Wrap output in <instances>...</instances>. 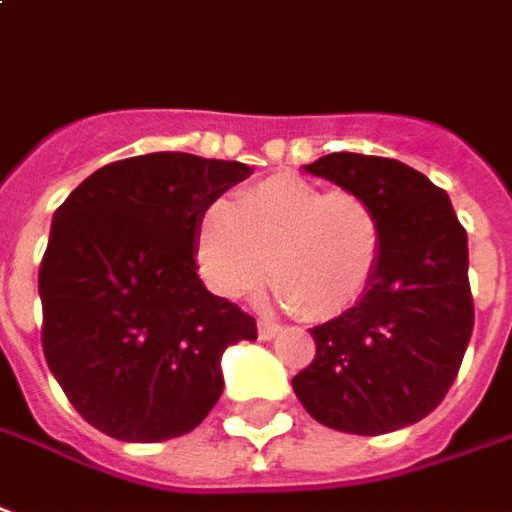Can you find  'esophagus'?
Returning <instances> with one entry per match:
<instances>
[{
    "mask_svg": "<svg viewBox=\"0 0 512 512\" xmlns=\"http://www.w3.org/2000/svg\"><path fill=\"white\" fill-rule=\"evenodd\" d=\"M280 332V324H274V321H268V318H260V321H257V335H260V341H271V338H277Z\"/></svg>",
    "mask_w": 512,
    "mask_h": 512,
    "instance_id": "esophagus-1",
    "label": "esophagus"
}]
</instances>
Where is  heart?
Segmentation results:
<instances>
[{
	"instance_id": "obj_1",
	"label": "heart",
	"mask_w": 512,
	"mask_h": 512,
	"mask_svg": "<svg viewBox=\"0 0 512 512\" xmlns=\"http://www.w3.org/2000/svg\"><path fill=\"white\" fill-rule=\"evenodd\" d=\"M382 224L368 199L277 174L196 224V260L221 296H249L266 274L277 299L307 318H332L366 293L380 266Z\"/></svg>"
}]
</instances>
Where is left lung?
Instances as JSON below:
<instances>
[{
  "instance_id": "obj_1",
  "label": "left lung",
  "mask_w": 512,
  "mask_h": 512,
  "mask_svg": "<svg viewBox=\"0 0 512 512\" xmlns=\"http://www.w3.org/2000/svg\"><path fill=\"white\" fill-rule=\"evenodd\" d=\"M305 171L377 210L382 255L355 307L310 330L293 391L318 424L382 435L441 405L474 330L468 238L446 191L391 157L332 152Z\"/></svg>"
}]
</instances>
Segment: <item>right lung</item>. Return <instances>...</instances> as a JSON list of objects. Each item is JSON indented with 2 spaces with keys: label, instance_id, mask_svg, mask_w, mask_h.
<instances>
[{
  "label": "right lung",
  "instance_id": "right-lung-1",
  "mask_svg": "<svg viewBox=\"0 0 512 512\" xmlns=\"http://www.w3.org/2000/svg\"><path fill=\"white\" fill-rule=\"evenodd\" d=\"M252 169L152 152L107 163L55 210L38 293L46 363L91 427L157 443L199 427L224 391L221 355L255 318L196 274V224Z\"/></svg>",
  "mask_w": 512,
  "mask_h": 512
}]
</instances>
